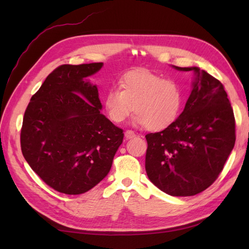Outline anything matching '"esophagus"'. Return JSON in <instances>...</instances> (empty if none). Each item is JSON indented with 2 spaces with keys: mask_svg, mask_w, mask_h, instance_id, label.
Returning <instances> with one entry per match:
<instances>
[{
  "mask_svg": "<svg viewBox=\"0 0 249 249\" xmlns=\"http://www.w3.org/2000/svg\"><path fill=\"white\" fill-rule=\"evenodd\" d=\"M135 136H136V134L134 133L133 130H126L125 131V138L126 139H131V138H134Z\"/></svg>",
  "mask_w": 249,
  "mask_h": 249,
  "instance_id": "1",
  "label": "esophagus"
}]
</instances>
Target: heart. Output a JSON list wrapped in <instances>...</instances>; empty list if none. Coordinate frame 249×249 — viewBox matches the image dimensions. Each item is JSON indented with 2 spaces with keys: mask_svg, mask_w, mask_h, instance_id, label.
<instances>
[{
  "mask_svg": "<svg viewBox=\"0 0 249 249\" xmlns=\"http://www.w3.org/2000/svg\"><path fill=\"white\" fill-rule=\"evenodd\" d=\"M119 88L109 89L104 96L105 110L113 123L123 122L134 106L133 123L157 131L173 124L181 112L184 99L181 86L149 70L138 68L125 72Z\"/></svg>",
  "mask_w": 249,
  "mask_h": 249,
  "instance_id": "1",
  "label": "heart"
}]
</instances>
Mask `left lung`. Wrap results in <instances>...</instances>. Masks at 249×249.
<instances>
[{"label": "left lung", "mask_w": 249, "mask_h": 249, "mask_svg": "<svg viewBox=\"0 0 249 249\" xmlns=\"http://www.w3.org/2000/svg\"><path fill=\"white\" fill-rule=\"evenodd\" d=\"M183 112L161 131L145 136V171L156 187L170 196L203 192L224 169L235 143V121L224 86L199 67Z\"/></svg>", "instance_id": "left-lung-1"}]
</instances>
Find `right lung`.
Masks as SVG:
<instances>
[{"label":"right lung","instance_id":"right-lung-1","mask_svg":"<svg viewBox=\"0 0 249 249\" xmlns=\"http://www.w3.org/2000/svg\"><path fill=\"white\" fill-rule=\"evenodd\" d=\"M103 63L61 65L31 98L21 128V150L43 181L66 195L87 193L104 179L124 138L100 112L89 77Z\"/></svg>","mask_w":249,"mask_h":249}]
</instances>
